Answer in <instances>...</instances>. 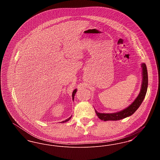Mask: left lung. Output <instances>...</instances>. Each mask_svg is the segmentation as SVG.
Returning <instances> with one entry per match:
<instances>
[{
    "label": "left lung",
    "instance_id": "left-lung-1",
    "mask_svg": "<svg viewBox=\"0 0 160 160\" xmlns=\"http://www.w3.org/2000/svg\"><path fill=\"white\" fill-rule=\"evenodd\" d=\"M142 67L143 69V81L142 84L141 91L135 101L127 108L123 110L121 112L114 113H99L96 110L95 113L99 119L102 121H118L121 120L133 114L138 108L142 103L143 99L145 98V95L147 92L148 84V77L147 68L145 63L142 64Z\"/></svg>",
    "mask_w": 160,
    "mask_h": 160
}]
</instances>
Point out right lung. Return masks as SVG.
<instances>
[{
    "instance_id": "obj_1",
    "label": "right lung",
    "mask_w": 160,
    "mask_h": 160,
    "mask_svg": "<svg viewBox=\"0 0 160 160\" xmlns=\"http://www.w3.org/2000/svg\"><path fill=\"white\" fill-rule=\"evenodd\" d=\"M76 90H77V89H75V90H74V91H73V92H72V99H74V95H75V93H76V92H77ZM71 117H69V118H68V119H66V120H65V121H62V122H62V123H64V122H67V121H68L69 120V119H71Z\"/></svg>"
}]
</instances>
